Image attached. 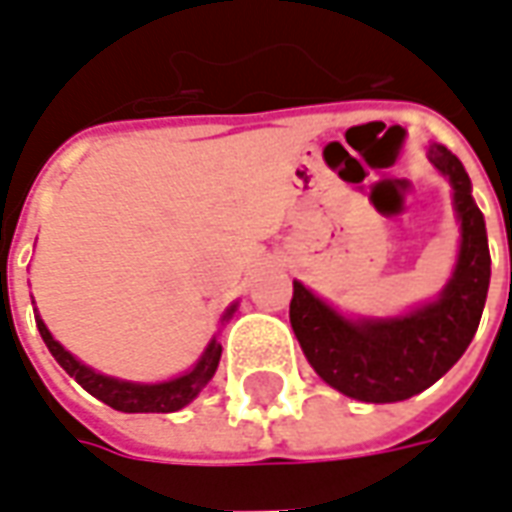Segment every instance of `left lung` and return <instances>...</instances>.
I'll return each mask as SVG.
<instances>
[{"label":"left lung","instance_id":"1","mask_svg":"<svg viewBox=\"0 0 512 512\" xmlns=\"http://www.w3.org/2000/svg\"><path fill=\"white\" fill-rule=\"evenodd\" d=\"M428 158L450 178L461 219L458 266L439 299L403 318L348 321L293 282L290 326L301 351L326 384L365 403H397L436 384L472 343L488 296L491 252L472 180L444 145H430Z\"/></svg>","mask_w":512,"mask_h":512}]
</instances>
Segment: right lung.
Segmentation results:
<instances>
[{"label":"right lung","instance_id":"add662e5","mask_svg":"<svg viewBox=\"0 0 512 512\" xmlns=\"http://www.w3.org/2000/svg\"><path fill=\"white\" fill-rule=\"evenodd\" d=\"M233 310L235 307H230L224 318H230ZM35 321H38V332L43 337V343L51 351V356L60 362L62 370L76 384H82L90 395L104 400L106 406H112L115 411H126V414H169V411H178V408L189 406L191 400L202 392V386L211 381L216 367H219V359H222V345L211 340V345L205 348L200 362L186 376L172 378V381H164V384H131V381H117V378L101 376V373H95L90 367H84L82 362H76L51 337L46 323L40 321V318H35Z\"/></svg>","mask_w":512,"mask_h":512}]
</instances>
